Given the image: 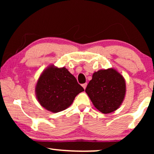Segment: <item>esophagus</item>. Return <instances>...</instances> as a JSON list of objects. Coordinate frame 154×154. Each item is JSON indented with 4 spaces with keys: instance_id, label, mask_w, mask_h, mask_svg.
I'll return each instance as SVG.
<instances>
[{
    "instance_id": "1",
    "label": "esophagus",
    "mask_w": 154,
    "mask_h": 154,
    "mask_svg": "<svg viewBox=\"0 0 154 154\" xmlns=\"http://www.w3.org/2000/svg\"><path fill=\"white\" fill-rule=\"evenodd\" d=\"M82 86H83V88H84V89H85L86 87H87V83L83 84V85H82Z\"/></svg>"
}]
</instances>
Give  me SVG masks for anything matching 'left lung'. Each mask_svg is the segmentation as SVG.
Returning a JSON list of instances; mask_svg holds the SVG:
<instances>
[{"label":"left lung","instance_id":"left-lung-1","mask_svg":"<svg viewBox=\"0 0 154 154\" xmlns=\"http://www.w3.org/2000/svg\"><path fill=\"white\" fill-rule=\"evenodd\" d=\"M125 92V79L113 68L94 72L85 89L94 107L105 114L119 108Z\"/></svg>","mask_w":154,"mask_h":154}]
</instances>
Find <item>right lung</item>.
Returning a JSON list of instances; mask_svg holds the SVG:
<instances>
[{"instance_id":"1","label":"right lung","mask_w":154,"mask_h":154,"mask_svg":"<svg viewBox=\"0 0 154 154\" xmlns=\"http://www.w3.org/2000/svg\"><path fill=\"white\" fill-rule=\"evenodd\" d=\"M35 91L38 102L42 106L57 113L70 106L77 94L84 89L65 67L50 65L38 79Z\"/></svg>"}]
</instances>
